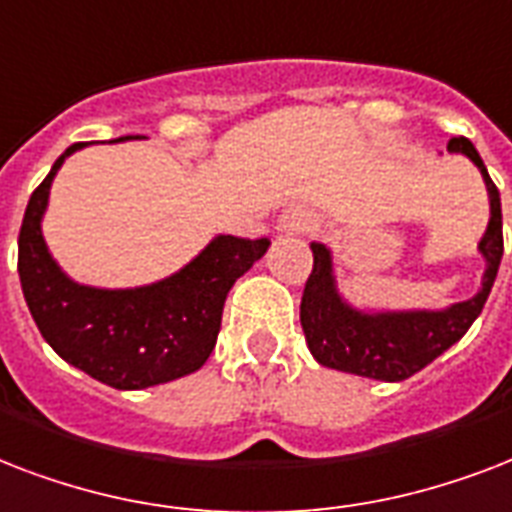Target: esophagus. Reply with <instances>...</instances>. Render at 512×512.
Wrapping results in <instances>:
<instances>
[{"label": "esophagus", "mask_w": 512, "mask_h": 512, "mask_svg": "<svg viewBox=\"0 0 512 512\" xmlns=\"http://www.w3.org/2000/svg\"><path fill=\"white\" fill-rule=\"evenodd\" d=\"M312 213L307 208H288V211L280 213V219H277V232L280 235H301V232H307L312 227Z\"/></svg>", "instance_id": "obj_1"}]
</instances>
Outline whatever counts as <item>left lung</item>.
I'll list each match as a JSON object with an SVG mask.
<instances>
[{"instance_id":"obj_1","label":"left lung","mask_w":512,"mask_h":512,"mask_svg":"<svg viewBox=\"0 0 512 512\" xmlns=\"http://www.w3.org/2000/svg\"><path fill=\"white\" fill-rule=\"evenodd\" d=\"M446 152L473 162L489 194V224L478 240V253L486 264L481 288L470 299L441 310L358 307L339 288L334 251L326 243H310L315 267L301 296V328L320 366L376 382H403L454 347L481 315L502 261V202L481 154L467 138H451Z\"/></svg>"}]
</instances>
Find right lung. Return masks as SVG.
<instances>
[{
  "label": "right lung",
  "instance_id": "right-lung-1",
  "mask_svg": "<svg viewBox=\"0 0 512 512\" xmlns=\"http://www.w3.org/2000/svg\"><path fill=\"white\" fill-rule=\"evenodd\" d=\"M85 146H69L26 205L18 275L31 318L69 366L114 390H146L194 374L216 347L229 288L267 253L269 240L216 235L173 275L133 288L77 283L53 259L42 221L53 178Z\"/></svg>",
  "mask_w": 512,
  "mask_h": 512
}]
</instances>
